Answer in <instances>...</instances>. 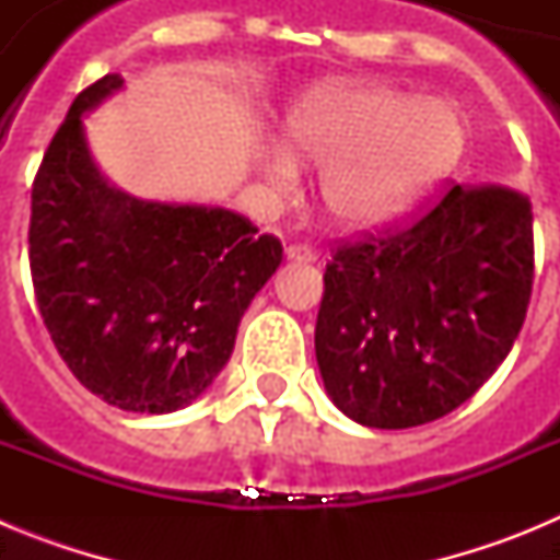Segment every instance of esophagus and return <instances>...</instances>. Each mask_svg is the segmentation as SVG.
I'll list each match as a JSON object with an SVG mask.
<instances>
[{"mask_svg": "<svg viewBox=\"0 0 560 560\" xmlns=\"http://www.w3.org/2000/svg\"><path fill=\"white\" fill-rule=\"evenodd\" d=\"M285 255H289V260H296V264H314L316 257V249L308 244H291L289 249H285Z\"/></svg>", "mask_w": 560, "mask_h": 560, "instance_id": "esophagus-1", "label": "esophagus"}]
</instances>
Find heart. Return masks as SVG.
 <instances>
[{
  "label": "heart",
  "instance_id": "b5f03b06",
  "mask_svg": "<svg viewBox=\"0 0 560 560\" xmlns=\"http://www.w3.org/2000/svg\"><path fill=\"white\" fill-rule=\"evenodd\" d=\"M296 160L325 165L319 199L345 230L400 219L463 160L468 128L454 103L389 86H328L296 103L285 122ZM264 171L277 190L296 182V162L271 151Z\"/></svg>",
  "mask_w": 560,
  "mask_h": 560
}]
</instances>
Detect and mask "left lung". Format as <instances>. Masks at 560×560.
Listing matches in <instances>:
<instances>
[{
  "label": "left lung",
  "mask_w": 560,
  "mask_h": 560,
  "mask_svg": "<svg viewBox=\"0 0 560 560\" xmlns=\"http://www.w3.org/2000/svg\"><path fill=\"white\" fill-rule=\"evenodd\" d=\"M533 291V207L504 185H454L395 230L336 246L316 364L341 412L409 429L471 398L511 353Z\"/></svg>",
  "instance_id": "1"
}]
</instances>
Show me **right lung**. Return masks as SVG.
<instances>
[{"label":"right lung","instance_id":"obj_1","mask_svg":"<svg viewBox=\"0 0 560 560\" xmlns=\"http://www.w3.org/2000/svg\"><path fill=\"white\" fill-rule=\"evenodd\" d=\"M122 89L103 75L72 101L33 182L30 275L49 339L112 407L165 415L199 398L283 244L224 207L142 201L103 179L81 114Z\"/></svg>","mask_w":560,"mask_h":560}]
</instances>
